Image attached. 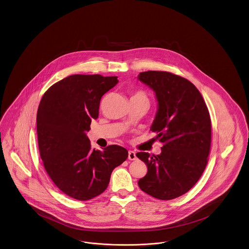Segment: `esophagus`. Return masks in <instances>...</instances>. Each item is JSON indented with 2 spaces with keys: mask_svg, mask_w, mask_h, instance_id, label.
Masks as SVG:
<instances>
[{
  "mask_svg": "<svg viewBox=\"0 0 249 249\" xmlns=\"http://www.w3.org/2000/svg\"><path fill=\"white\" fill-rule=\"evenodd\" d=\"M128 159L129 160H135L137 159L136 157V153L133 151H129V155H128Z\"/></svg>",
  "mask_w": 249,
  "mask_h": 249,
  "instance_id": "esophagus-1",
  "label": "esophagus"
}]
</instances>
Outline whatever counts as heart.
I'll list each match as a JSON object with an SVG mask.
<instances>
[{
	"mask_svg": "<svg viewBox=\"0 0 249 249\" xmlns=\"http://www.w3.org/2000/svg\"><path fill=\"white\" fill-rule=\"evenodd\" d=\"M132 97H145L144 95H143V93H142V92H137V93H135ZM146 98V97H145Z\"/></svg>",
	"mask_w": 249,
	"mask_h": 249,
	"instance_id": "obj_1",
	"label": "heart"
}]
</instances>
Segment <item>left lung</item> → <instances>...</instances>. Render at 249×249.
Instances as JSON below:
<instances>
[{
  "label": "left lung",
  "mask_w": 249,
  "mask_h": 249,
  "mask_svg": "<svg viewBox=\"0 0 249 249\" xmlns=\"http://www.w3.org/2000/svg\"><path fill=\"white\" fill-rule=\"evenodd\" d=\"M138 80L155 91L158 111L150 129L163 143L160 155L136 154L147 166L138 184L155 198H176L206 169L211 143L209 109L196 87L178 75L149 70L140 73Z\"/></svg>",
  "instance_id": "obj_1"
}]
</instances>
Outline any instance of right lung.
<instances>
[{"instance_id": "1", "label": "right lung", "mask_w": 249, "mask_h": 249, "mask_svg": "<svg viewBox=\"0 0 249 249\" xmlns=\"http://www.w3.org/2000/svg\"><path fill=\"white\" fill-rule=\"evenodd\" d=\"M118 77L72 75L45 91L37 112L40 158L53 183L72 198L86 201L107 188L113 169L128 158L120 145L91 149L86 132L99 115L102 96Z\"/></svg>"}]
</instances>
